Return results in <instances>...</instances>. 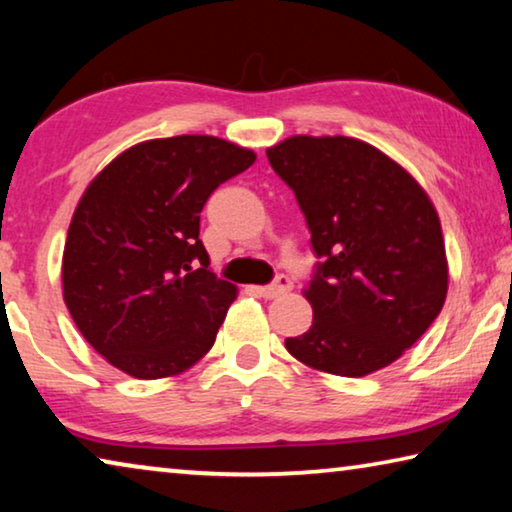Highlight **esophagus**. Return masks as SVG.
Masks as SVG:
<instances>
[{
	"label": "esophagus",
	"mask_w": 512,
	"mask_h": 512,
	"mask_svg": "<svg viewBox=\"0 0 512 512\" xmlns=\"http://www.w3.org/2000/svg\"><path fill=\"white\" fill-rule=\"evenodd\" d=\"M290 288H293V281H290L288 277H277V281L270 283V286H261V288H254V290L261 297H265V300H274V297L286 295Z\"/></svg>",
	"instance_id": "obj_1"
}]
</instances>
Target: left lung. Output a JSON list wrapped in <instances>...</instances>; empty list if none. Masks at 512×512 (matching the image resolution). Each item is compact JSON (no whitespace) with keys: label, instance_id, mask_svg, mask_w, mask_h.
<instances>
[{"label":"left lung","instance_id":"8db88e82","mask_svg":"<svg viewBox=\"0 0 512 512\" xmlns=\"http://www.w3.org/2000/svg\"><path fill=\"white\" fill-rule=\"evenodd\" d=\"M322 258L304 297L313 325L286 350L313 371L364 377L419 341L442 311L448 261L426 190L380 148L295 135L267 148Z\"/></svg>","mask_w":512,"mask_h":512}]
</instances>
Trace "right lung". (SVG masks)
<instances>
[{
    "instance_id": "add662e5",
    "label": "right lung",
    "mask_w": 512,
    "mask_h": 512,
    "mask_svg": "<svg viewBox=\"0 0 512 512\" xmlns=\"http://www.w3.org/2000/svg\"><path fill=\"white\" fill-rule=\"evenodd\" d=\"M256 153L210 135L148 139L86 187L61 261L64 302L98 355L137 380L208 355L238 288L208 270L199 212Z\"/></svg>"
}]
</instances>
